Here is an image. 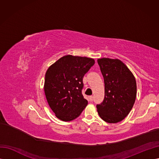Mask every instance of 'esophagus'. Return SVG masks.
Wrapping results in <instances>:
<instances>
[{"label":"esophagus","mask_w":159,"mask_h":159,"mask_svg":"<svg viewBox=\"0 0 159 159\" xmlns=\"http://www.w3.org/2000/svg\"><path fill=\"white\" fill-rule=\"evenodd\" d=\"M89 101H90L91 102H93V96H92V95L90 96V97H89Z\"/></svg>","instance_id":"esophagus-1"}]
</instances>
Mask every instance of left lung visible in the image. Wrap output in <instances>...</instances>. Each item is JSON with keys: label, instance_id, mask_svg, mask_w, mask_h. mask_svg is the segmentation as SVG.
Masks as SVG:
<instances>
[{"label": "left lung", "instance_id": "left-lung-1", "mask_svg": "<svg viewBox=\"0 0 159 159\" xmlns=\"http://www.w3.org/2000/svg\"><path fill=\"white\" fill-rule=\"evenodd\" d=\"M98 62L105 83L104 99L97 105L98 114L107 123L120 122L127 116L135 102V78L120 60L103 57Z\"/></svg>", "mask_w": 159, "mask_h": 159}]
</instances>
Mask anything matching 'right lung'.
<instances>
[{
	"label": "right lung",
	"instance_id": "1",
	"mask_svg": "<svg viewBox=\"0 0 159 159\" xmlns=\"http://www.w3.org/2000/svg\"><path fill=\"white\" fill-rule=\"evenodd\" d=\"M95 60L87 57L67 55L47 70L44 93L47 102L57 118L70 121L79 117L88 101L81 93L83 78Z\"/></svg>",
	"mask_w": 159,
	"mask_h": 159
}]
</instances>
